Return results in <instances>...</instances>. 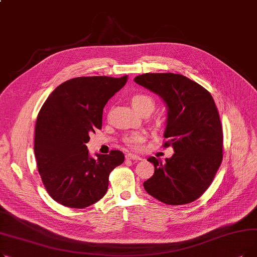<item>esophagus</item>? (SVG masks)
I'll use <instances>...</instances> for the list:
<instances>
[{
	"label": "esophagus",
	"mask_w": 257,
	"mask_h": 257,
	"mask_svg": "<svg viewBox=\"0 0 257 257\" xmlns=\"http://www.w3.org/2000/svg\"><path fill=\"white\" fill-rule=\"evenodd\" d=\"M126 159L127 160H133V161H140V160H142V157H140L138 155H134V154H127Z\"/></svg>",
	"instance_id": "34e87169"
}]
</instances>
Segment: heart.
Masks as SVG:
<instances>
[{
	"label": "heart",
	"mask_w": 257,
	"mask_h": 257,
	"mask_svg": "<svg viewBox=\"0 0 257 257\" xmlns=\"http://www.w3.org/2000/svg\"><path fill=\"white\" fill-rule=\"evenodd\" d=\"M132 105L139 112L144 110H149L152 112L155 108L154 99L146 93H138L132 98ZM144 142V136L140 132H136L130 134L129 137L125 139V143L132 149H139Z\"/></svg>",
	"instance_id": "1"
}]
</instances>
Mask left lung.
<instances>
[{"instance_id": "obj_1", "label": "left lung", "mask_w": 257, "mask_h": 257, "mask_svg": "<svg viewBox=\"0 0 257 257\" xmlns=\"http://www.w3.org/2000/svg\"><path fill=\"white\" fill-rule=\"evenodd\" d=\"M136 82L163 98L168 106L165 148L174 154L166 163L150 157L154 175L144 182L147 193L168 205L191 203L211 184L223 159V129L208 90L185 76L143 74Z\"/></svg>"}]
</instances>
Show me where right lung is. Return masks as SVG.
I'll use <instances>...</instances> for the list:
<instances>
[{"label": "right lung", "instance_id": "add662e5", "mask_svg": "<svg viewBox=\"0 0 257 257\" xmlns=\"http://www.w3.org/2000/svg\"><path fill=\"white\" fill-rule=\"evenodd\" d=\"M127 82V76L78 77L54 89L35 124L34 152L48 194L58 203L85 208L107 192L110 172L124 163L123 152L88 154L89 134L102 128L103 108Z\"/></svg>", "mask_w": 257, "mask_h": 257}]
</instances>
